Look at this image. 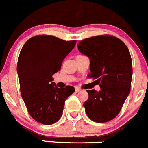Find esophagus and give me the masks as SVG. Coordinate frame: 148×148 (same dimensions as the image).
<instances>
[{
  "label": "esophagus",
  "mask_w": 148,
  "mask_h": 148,
  "mask_svg": "<svg viewBox=\"0 0 148 148\" xmlns=\"http://www.w3.org/2000/svg\"><path fill=\"white\" fill-rule=\"evenodd\" d=\"M75 93H78V92L81 91V89L79 88H78V87H75Z\"/></svg>",
  "instance_id": "1"
}]
</instances>
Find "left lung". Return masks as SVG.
Listing matches in <instances>:
<instances>
[{
  "instance_id": "left-lung-1",
  "label": "left lung",
  "mask_w": 148,
  "mask_h": 148,
  "mask_svg": "<svg viewBox=\"0 0 148 148\" xmlns=\"http://www.w3.org/2000/svg\"><path fill=\"white\" fill-rule=\"evenodd\" d=\"M78 49L90 60V78L100 90H88L83 104L90 119L104 123L119 114L130 93L132 64L130 53L123 42L114 36H97L80 41Z\"/></svg>"
}]
</instances>
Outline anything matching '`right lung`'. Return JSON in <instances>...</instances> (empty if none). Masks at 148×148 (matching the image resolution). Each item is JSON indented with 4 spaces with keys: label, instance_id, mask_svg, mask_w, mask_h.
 <instances>
[{
    "label": "right lung",
    "instance_id": "obj_1",
    "mask_svg": "<svg viewBox=\"0 0 148 148\" xmlns=\"http://www.w3.org/2000/svg\"><path fill=\"white\" fill-rule=\"evenodd\" d=\"M76 41H65L49 35L35 36L20 51L17 64L21 95L30 115L45 125L56 123L64 110L65 100L75 88H58L52 75L59 71L65 57Z\"/></svg>",
    "mask_w": 148,
    "mask_h": 148
}]
</instances>
